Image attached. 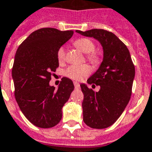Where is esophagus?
Returning <instances> with one entry per match:
<instances>
[{"instance_id": "obj_1", "label": "esophagus", "mask_w": 152, "mask_h": 152, "mask_svg": "<svg viewBox=\"0 0 152 152\" xmlns=\"http://www.w3.org/2000/svg\"><path fill=\"white\" fill-rule=\"evenodd\" d=\"M74 87H75L76 88H79V86H80V85H79V83H78V82H74Z\"/></svg>"}]
</instances>
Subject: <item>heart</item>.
Listing matches in <instances>:
<instances>
[{"label": "heart", "mask_w": 152, "mask_h": 152, "mask_svg": "<svg viewBox=\"0 0 152 152\" xmlns=\"http://www.w3.org/2000/svg\"><path fill=\"white\" fill-rule=\"evenodd\" d=\"M74 46L82 51L83 53L87 54V59L92 64H98L100 61L99 56L94 51L95 50L94 43L88 38H80L74 41ZM65 49L64 47H60L58 50L57 56L58 59L62 62L65 58ZM90 74L89 66L87 64L82 65H72L69 66L65 71V74L67 77L71 79H74L76 81L82 80L83 78L87 77Z\"/></svg>", "instance_id": "heart-1"}]
</instances>
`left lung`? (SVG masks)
<instances>
[{"instance_id":"1","label":"left lung","mask_w":152,"mask_h":152,"mask_svg":"<svg viewBox=\"0 0 152 152\" xmlns=\"http://www.w3.org/2000/svg\"><path fill=\"white\" fill-rule=\"evenodd\" d=\"M101 44L103 58L98 70L87 82L99 85L98 92L81 83L83 94V122L91 128L103 129L112 126L128 104L135 77V67L126 46L112 32L102 29L81 31Z\"/></svg>"}]
</instances>
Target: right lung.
I'll list each match as a JSON object with an SVG mask.
<instances>
[{
	"label": "right lung",
	"instance_id": "right-lung-1",
	"mask_svg": "<svg viewBox=\"0 0 152 152\" xmlns=\"http://www.w3.org/2000/svg\"><path fill=\"white\" fill-rule=\"evenodd\" d=\"M73 34V30L54 28L35 30L19 46L15 56V100L25 117L40 128H50L60 122L63 107L74 89L73 81L66 77L58 89L50 85L52 73L58 67V49Z\"/></svg>",
	"mask_w": 152,
	"mask_h": 152
}]
</instances>
